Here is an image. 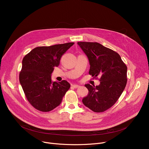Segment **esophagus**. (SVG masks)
<instances>
[{
  "label": "esophagus",
  "mask_w": 149,
  "mask_h": 149,
  "mask_svg": "<svg viewBox=\"0 0 149 149\" xmlns=\"http://www.w3.org/2000/svg\"><path fill=\"white\" fill-rule=\"evenodd\" d=\"M72 86H73L74 88H79V87L80 86L78 85V84H73Z\"/></svg>",
  "instance_id": "obj_1"
}]
</instances>
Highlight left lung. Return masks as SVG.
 Returning <instances> with one entry per match:
<instances>
[{
    "mask_svg": "<svg viewBox=\"0 0 149 149\" xmlns=\"http://www.w3.org/2000/svg\"><path fill=\"white\" fill-rule=\"evenodd\" d=\"M88 58L89 74L100 75L98 86L85 84L89 93L83 98L84 106L95 112H102L118 100L127 84V66L120 55L97 42H78Z\"/></svg>",
    "mask_w": 149,
    "mask_h": 149,
    "instance_id": "obj_1",
    "label": "left lung"
}]
</instances>
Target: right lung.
I'll use <instances>...</instances> for the list:
<instances>
[{
  "label": "right lung",
  "instance_id": "1",
  "mask_svg": "<svg viewBox=\"0 0 149 149\" xmlns=\"http://www.w3.org/2000/svg\"><path fill=\"white\" fill-rule=\"evenodd\" d=\"M74 43L40 46L31 50L22 60L19 81L25 96L34 108L49 112L59 106L70 87L66 80L52 81L51 74L60 58Z\"/></svg>",
  "mask_w": 149,
  "mask_h": 149
}]
</instances>
